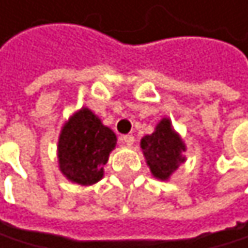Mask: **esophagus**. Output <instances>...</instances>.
Instances as JSON below:
<instances>
[{
  "label": "esophagus",
  "mask_w": 248,
  "mask_h": 248,
  "mask_svg": "<svg viewBox=\"0 0 248 248\" xmlns=\"http://www.w3.org/2000/svg\"><path fill=\"white\" fill-rule=\"evenodd\" d=\"M120 140H122L123 142H125L126 146H132V144H134V141H135V138H134L132 135H122Z\"/></svg>",
  "instance_id": "1"
}]
</instances>
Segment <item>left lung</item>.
<instances>
[{
    "label": "left lung",
    "instance_id": "1",
    "mask_svg": "<svg viewBox=\"0 0 248 248\" xmlns=\"http://www.w3.org/2000/svg\"><path fill=\"white\" fill-rule=\"evenodd\" d=\"M140 146L153 177L159 180H168L186 160L183 156L186 152L185 142L172 129L171 120L167 117L157 123L153 134L141 138Z\"/></svg>",
    "mask_w": 248,
    "mask_h": 248
}]
</instances>
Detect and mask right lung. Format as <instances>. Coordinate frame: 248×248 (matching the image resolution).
Instances as JSON below:
<instances>
[{"label":"right lung","mask_w":248,"mask_h":248,"mask_svg":"<svg viewBox=\"0 0 248 248\" xmlns=\"http://www.w3.org/2000/svg\"><path fill=\"white\" fill-rule=\"evenodd\" d=\"M116 134L83 107L65 123L58 141L61 172L73 183L91 186L102 178L104 165L116 147Z\"/></svg>","instance_id":"obj_1"}]
</instances>
